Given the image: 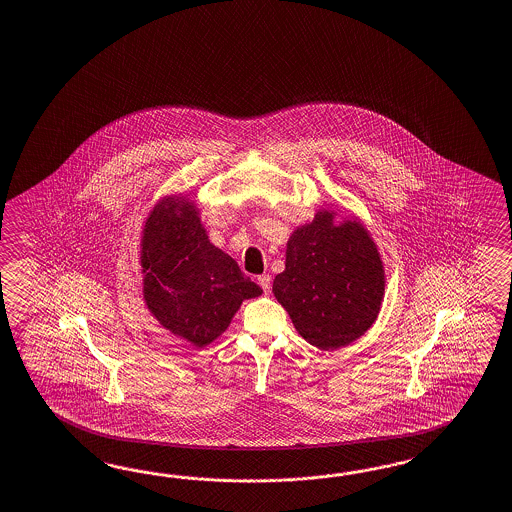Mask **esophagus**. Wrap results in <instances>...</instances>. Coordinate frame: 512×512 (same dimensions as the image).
I'll return each instance as SVG.
<instances>
[{
    "label": "esophagus",
    "instance_id": "esophagus-1",
    "mask_svg": "<svg viewBox=\"0 0 512 512\" xmlns=\"http://www.w3.org/2000/svg\"><path fill=\"white\" fill-rule=\"evenodd\" d=\"M258 284L262 286L263 291L265 293H269L271 291V276L269 275H262L258 276Z\"/></svg>",
    "mask_w": 512,
    "mask_h": 512
}]
</instances>
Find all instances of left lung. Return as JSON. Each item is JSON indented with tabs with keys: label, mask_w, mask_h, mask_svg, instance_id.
Returning a JSON list of instances; mask_svg holds the SVG:
<instances>
[{
	"label": "left lung",
	"mask_w": 512,
	"mask_h": 512,
	"mask_svg": "<svg viewBox=\"0 0 512 512\" xmlns=\"http://www.w3.org/2000/svg\"><path fill=\"white\" fill-rule=\"evenodd\" d=\"M384 286V265L366 226L336 223V211L319 210L289 236L286 269L275 276L273 293L304 340L336 351L375 323Z\"/></svg>",
	"instance_id": "8db88e82"
}]
</instances>
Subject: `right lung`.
<instances>
[{"label":"right lung","instance_id":"1","mask_svg":"<svg viewBox=\"0 0 512 512\" xmlns=\"http://www.w3.org/2000/svg\"><path fill=\"white\" fill-rule=\"evenodd\" d=\"M141 267L150 314L195 347L217 340L241 302L262 295L236 260L210 243L197 204L182 195L161 198L146 217Z\"/></svg>","mask_w":512,"mask_h":512}]
</instances>
